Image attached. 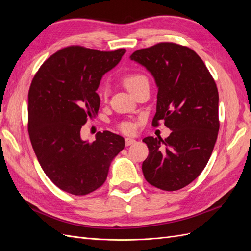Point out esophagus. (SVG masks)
I'll use <instances>...</instances> for the list:
<instances>
[{"label":"esophagus","mask_w":251,"mask_h":251,"mask_svg":"<svg viewBox=\"0 0 251 251\" xmlns=\"http://www.w3.org/2000/svg\"><path fill=\"white\" fill-rule=\"evenodd\" d=\"M135 142H136V140L134 138H130V137L126 138V146H132V144Z\"/></svg>","instance_id":"34e87169"}]
</instances>
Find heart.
I'll return each instance as SVG.
<instances>
[{
  "instance_id": "1",
  "label": "heart",
  "mask_w": 251,
  "mask_h": 251,
  "mask_svg": "<svg viewBox=\"0 0 251 251\" xmlns=\"http://www.w3.org/2000/svg\"><path fill=\"white\" fill-rule=\"evenodd\" d=\"M144 80H148V79L141 74H128L124 77L123 82L125 87L126 88V90L132 94L136 90V88H137ZM120 128L125 133H131L134 130V125L132 123H124L121 124Z\"/></svg>"
}]
</instances>
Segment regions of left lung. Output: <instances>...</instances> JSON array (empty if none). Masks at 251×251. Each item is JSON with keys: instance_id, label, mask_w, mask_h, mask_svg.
Returning a JSON list of instances; mask_svg holds the SVG:
<instances>
[{"instance_id": "left-lung-1", "label": "left lung", "mask_w": 251, "mask_h": 251, "mask_svg": "<svg viewBox=\"0 0 251 251\" xmlns=\"http://www.w3.org/2000/svg\"><path fill=\"white\" fill-rule=\"evenodd\" d=\"M131 60L146 68L158 88L153 126L159 120L168 138H143L149 156L143 176L163 191L188 185L206 166L219 132V93L214 78L195 51L160 43L135 51Z\"/></svg>"}]
</instances>
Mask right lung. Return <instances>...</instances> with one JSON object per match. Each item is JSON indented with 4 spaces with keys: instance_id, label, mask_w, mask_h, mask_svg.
Masks as SVG:
<instances>
[{
    "instance_id": "right-lung-1",
    "label": "right lung",
    "mask_w": 251,
    "mask_h": 251,
    "mask_svg": "<svg viewBox=\"0 0 251 251\" xmlns=\"http://www.w3.org/2000/svg\"><path fill=\"white\" fill-rule=\"evenodd\" d=\"M126 49L103 52L68 47L45 62L28 93V132L43 171L58 188L83 196L100 187L125 139L104 131L95 141L82 140L81 126L95 116L96 91L103 75L116 67Z\"/></svg>"
}]
</instances>
